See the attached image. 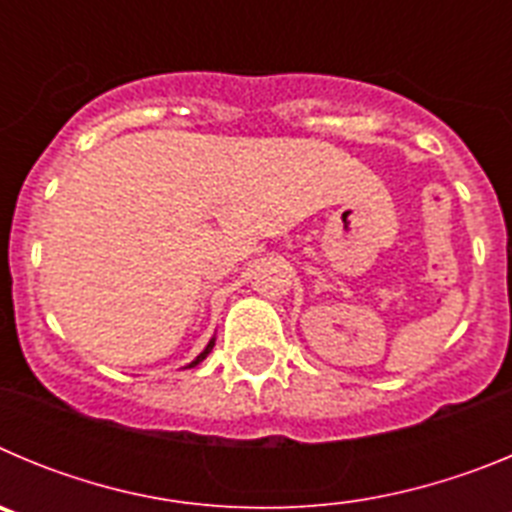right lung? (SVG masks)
<instances>
[{
	"mask_svg": "<svg viewBox=\"0 0 512 512\" xmlns=\"http://www.w3.org/2000/svg\"><path fill=\"white\" fill-rule=\"evenodd\" d=\"M212 346H215V338H210V343H207V346H205V351H202V354H200V356H197V359H194V361H192V364H189V369H192V366H197V364H200V361H202V359H205V356H207V354H210V351H212Z\"/></svg>",
	"mask_w": 512,
	"mask_h": 512,
	"instance_id": "1",
	"label": "right lung"
}]
</instances>
